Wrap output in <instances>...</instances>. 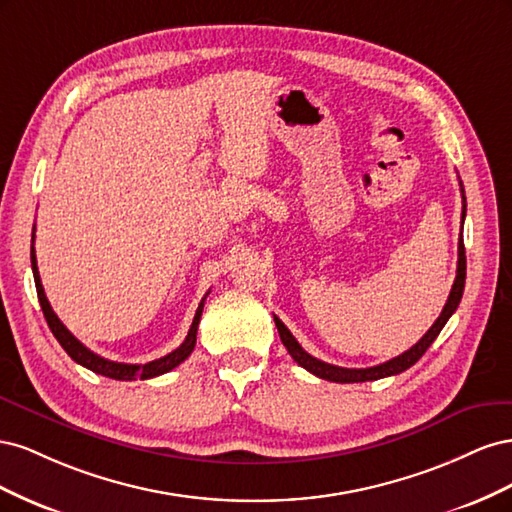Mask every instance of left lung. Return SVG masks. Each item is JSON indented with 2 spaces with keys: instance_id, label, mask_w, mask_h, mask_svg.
<instances>
[{
  "instance_id": "1",
  "label": "left lung",
  "mask_w": 512,
  "mask_h": 512,
  "mask_svg": "<svg viewBox=\"0 0 512 512\" xmlns=\"http://www.w3.org/2000/svg\"><path fill=\"white\" fill-rule=\"evenodd\" d=\"M461 185V181H459ZM461 198H463V211H461V224H463V218H466V196H463V185H461ZM463 286H466V247H463V239H459V260H457V277H455V284L451 288V294H448V301L442 309V314L438 316V320L431 324V329L418 339V342L406 350L404 354L395 356V359L386 361V363H380L376 367H367V369H348V367H337V365H331V363H324L320 359H316V356L307 354L301 344L297 342V339L292 337V333L286 329V324L273 316L275 320V327L277 331H280V337H282V344L286 346L288 354L292 356L294 361H297L303 369H307L309 374H314L322 380H329V382H367V380H380V378H386V376H397L401 374V371H406L408 367H412L421 356L427 352V348L433 344V339H436L440 335V331L444 329V324L448 322V318H451L455 314V309L459 307V301H461V294H463Z\"/></svg>"
}]
</instances>
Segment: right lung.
<instances>
[{
    "label": "right lung",
    "mask_w": 512,
    "mask_h": 512,
    "mask_svg": "<svg viewBox=\"0 0 512 512\" xmlns=\"http://www.w3.org/2000/svg\"><path fill=\"white\" fill-rule=\"evenodd\" d=\"M32 271H34V282H36L38 301H40V307H42V314L46 318V324H49V329L53 331L55 339L61 344V348L68 352V356H70L72 361H76V363L91 369V371H96V374H100V376L113 378V380H136V378L147 380V378H156V376L166 374V371H170V369H175L179 363H183L192 354V350L196 346L198 322H200V316H203V307H205V299H207L209 292L205 294V299L200 301V305L196 309V316L192 320V327L188 331V337L183 339V344L177 350L162 356V359L145 363V365H128V363H115V361L102 359V356H98L96 352H91L87 346H83L79 339H76L64 327V322L57 318V314L53 312L49 299H46V294H44V288H42V282H40V273H38V262H36L34 245H32Z\"/></svg>",
    "instance_id": "add662e5"
}]
</instances>
